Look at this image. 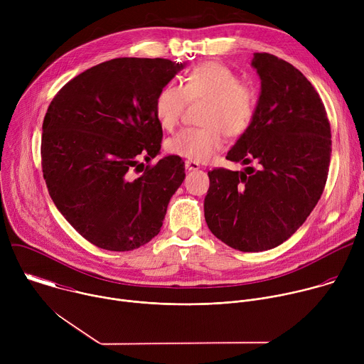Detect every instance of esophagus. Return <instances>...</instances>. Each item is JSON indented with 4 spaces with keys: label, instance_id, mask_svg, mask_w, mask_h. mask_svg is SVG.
<instances>
[{
    "label": "esophagus",
    "instance_id": "1",
    "mask_svg": "<svg viewBox=\"0 0 364 364\" xmlns=\"http://www.w3.org/2000/svg\"><path fill=\"white\" fill-rule=\"evenodd\" d=\"M186 168H187L188 171H193V170H198V168H200V164H198V163H196V161L187 160V161H186Z\"/></svg>",
    "mask_w": 364,
    "mask_h": 364
}]
</instances>
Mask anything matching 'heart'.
<instances>
[{
	"instance_id": "heart-1",
	"label": "heart",
	"mask_w": 364,
	"mask_h": 364,
	"mask_svg": "<svg viewBox=\"0 0 364 364\" xmlns=\"http://www.w3.org/2000/svg\"><path fill=\"white\" fill-rule=\"evenodd\" d=\"M203 102L200 128H188L167 141V151L178 157L207 161L229 138L243 136L252 127L257 97L255 89L220 62L193 66L176 85L163 86L154 99V115L161 128L174 131L187 103Z\"/></svg>"
}]
</instances>
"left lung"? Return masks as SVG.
<instances>
[{
	"instance_id": "obj_1",
	"label": "left lung",
	"mask_w": 364,
	"mask_h": 364,
	"mask_svg": "<svg viewBox=\"0 0 364 364\" xmlns=\"http://www.w3.org/2000/svg\"><path fill=\"white\" fill-rule=\"evenodd\" d=\"M262 90L250 129L228 160L245 171L213 168L204 198L212 233L242 252H262L291 237L317 205L328 177L331 129L324 103L291 63L255 53Z\"/></svg>"
}]
</instances>
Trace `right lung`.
I'll use <instances>...</instances> for the list:
<instances>
[{"label": "right lung", "mask_w": 364, "mask_h": 364, "mask_svg": "<svg viewBox=\"0 0 364 364\" xmlns=\"http://www.w3.org/2000/svg\"><path fill=\"white\" fill-rule=\"evenodd\" d=\"M180 69L160 58L112 59L73 77L50 102L43 177L59 212L97 247L134 250L161 230L186 167L178 155L151 164L163 139L154 99Z\"/></svg>", "instance_id": "1"}]
</instances>
